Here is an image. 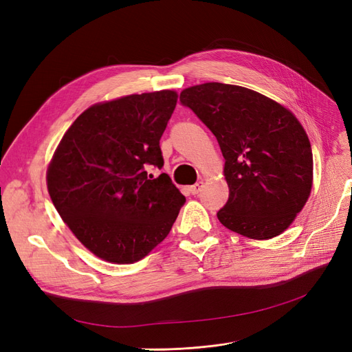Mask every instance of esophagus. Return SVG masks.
I'll use <instances>...</instances> for the list:
<instances>
[{
    "label": "esophagus",
    "instance_id": "1",
    "mask_svg": "<svg viewBox=\"0 0 352 352\" xmlns=\"http://www.w3.org/2000/svg\"><path fill=\"white\" fill-rule=\"evenodd\" d=\"M201 189H202V182H197L195 185L189 186V192L192 194V195H197V194L201 192Z\"/></svg>",
    "mask_w": 352,
    "mask_h": 352
}]
</instances>
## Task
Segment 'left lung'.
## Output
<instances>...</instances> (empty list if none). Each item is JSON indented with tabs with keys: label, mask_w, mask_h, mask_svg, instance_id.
Segmentation results:
<instances>
[{
	"label": "left lung",
	"mask_w": 352,
	"mask_h": 352,
	"mask_svg": "<svg viewBox=\"0 0 352 352\" xmlns=\"http://www.w3.org/2000/svg\"><path fill=\"white\" fill-rule=\"evenodd\" d=\"M180 102L217 138L229 199L217 211L225 228L270 239L291 225L313 185V153L296 117L264 95L219 82L184 89Z\"/></svg>",
	"instance_id": "obj_1"
}]
</instances>
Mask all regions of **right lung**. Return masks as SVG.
Masks as SVG:
<instances>
[{"label": "right lung", "instance_id": "right-lung-1", "mask_svg": "<svg viewBox=\"0 0 352 352\" xmlns=\"http://www.w3.org/2000/svg\"><path fill=\"white\" fill-rule=\"evenodd\" d=\"M177 101L158 91L92 105L63 140L47 172L58 214L85 247L117 264L140 261L172 229L186 198L162 170L160 140Z\"/></svg>", "mask_w": 352, "mask_h": 352}]
</instances>
